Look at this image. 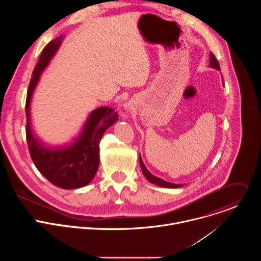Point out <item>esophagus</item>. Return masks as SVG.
Returning <instances> with one entry per match:
<instances>
[{
	"mask_svg": "<svg viewBox=\"0 0 261 261\" xmlns=\"http://www.w3.org/2000/svg\"><path fill=\"white\" fill-rule=\"evenodd\" d=\"M119 113H120L121 117H123V118L127 117L131 113V106L129 104H124L123 106L120 107Z\"/></svg>",
	"mask_w": 261,
	"mask_h": 261,
	"instance_id": "1",
	"label": "esophagus"
}]
</instances>
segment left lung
I'll return each instance as SVG.
<instances>
[{"label": "left lung", "mask_w": 261, "mask_h": 261, "mask_svg": "<svg viewBox=\"0 0 261 261\" xmlns=\"http://www.w3.org/2000/svg\"><path fill=\"white\" fill-rule=\"evenodd\" d=\"M211 68H214L216 70H220V65H219V62L217 61V59L215 58V56L213 54L210 55V65H208ZM222 83H223V79H222ZM139 163H140V167H141V171L143 173V175L145 176V178L152 182V184H155L157 186H160V187H164V188H179V187H182L184 184H173V182H169V181H166L154 174H152L150 171H148V169L145 167L141 157H140V154H139Z\"/></svg>", "instance_id": "8db88e82"}]
</instances>
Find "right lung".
I'll return each mask as SVG.
<instances>
[{"label": "right lung", "instance_id": "obj_1", "mask_svg": "<svg viewBox=\"0 0 261 261\" xmlns=\"http://www.w3.org/2000/svg\"><path fill=\"white\" fill-rule=\"evenodd\" d=\"M65 37L50 41L42 50L29 85L25 102L27 141L31 158L40 173L62 189L85 187L94 178L99 167V143L104 132L119 119L114 108L101 106L89 114L79 136L72 142L49 145L37 136L32 127L31 102L41 74L58 53Z\"/></svg>", "mask_w": 261, "mask_h": 261}]
</instances>
